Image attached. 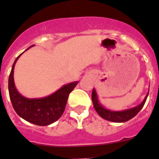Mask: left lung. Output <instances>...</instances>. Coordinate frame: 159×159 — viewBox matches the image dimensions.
<instances>
[{
    "instance_id": "1",
    "label": "left lung",
    "mask_w": 159,
    "mask_h": 159,
    "mask_svg": "<svg viewBox=\"0 0 159 159\" xmlns=\"http://www.w3.org/2000/svg\"><path fill=\"white\" fill-rule=\"evenodd\" d=\"M148 95H149V92L147 93L146 96L144 97V100H143L141 104H140L136 107H134L132 109H126V110L122 111H112L109 110V109H105L104 106H102V104H100L99 100H98L97 93H96L95 89H93L91 98H92L94 108H95V111L97 112L98 114L100 117H103L104 119L110 121V122H125L126 121H128V120L131 119L132 117H135L140 112V109H142L143 106H144L145 101H146Z\"/></svg>"
}]
</instances>
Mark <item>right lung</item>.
Wrapping results in <instances>:
<instances>
[{"label": "right lung", "mask_w": 159, "mask_h": 159, "mask_svg": "<svg viewBox=\"0 0 159 159\" xmlns=\"http://www.w3.org/2000/svg\"><path fill=\"white\" fill-rule=\"evenodd\" d=\"M19 56L17 57L13 64L9 77V94L13 108L19 117L35 125L47 126L56 122L64 113L68 95L75 88L78 82L64 85L57 91L46 97L39 99L24 97L17 91L14 82V68Z\"/></svg>", "instance_id": "add662e5"}]
</instances>
